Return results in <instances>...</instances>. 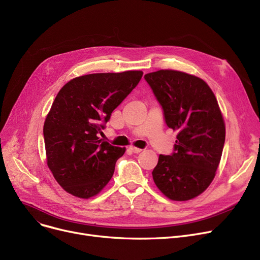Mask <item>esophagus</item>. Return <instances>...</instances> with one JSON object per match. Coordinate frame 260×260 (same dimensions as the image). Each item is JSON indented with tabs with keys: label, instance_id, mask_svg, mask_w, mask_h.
<instances>
[{
	"label": "esophagus",
	"instance_id": "34e87169",
	"mask_svg": "<svg viewBox=\"0 0 260 260\" xmlns=\"http://www.w3.org/2000/svg\"><path fill=\"white\" fill-rule=\"evenodd\" d=\"M129 151L132 152V153H134V154H139V153H141L142 152V149L141 148H138V147H134V146H129Z\"/></svg>",
	"mask_w": 260,
	"mask_h": 260
}]
</instances>
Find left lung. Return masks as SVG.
<instances>
[{"label":"left lung","instance_id":"8db88e82","mask_svg":"<svg viewBox=\"0 0 260 260\" xmlns=\"http://www.w3.org/2000/svg\"><path fill=\"white\" fill-rule=\"evenodd\" d=\"M144 79L162 106L167 125L178 131L173 154L159 156L154 182L172 200L193 199L209 187L221 159L225 125L219 105L196 76L161 70Z\"/></svg>","mask_w":260,"mask_h":260}]
</instances>
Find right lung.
I'll use <instances>...</instances> for the list:
<instances>
[{"mask_svg": "<svg viewBox=\"0 0 260 260\" xmlns=\"http://www.w3.org/2000/svg\"><path fill=\"white\" fill-rule=\"evenodd\" d=\"M142 75L141 71L85 75L67 82L58 92L43 135L47 166L67 193L88 199L112 179L125 147L113 146L98 134Z\"/></svg>", "mask_w": 260, "mask_h": 260, "instance_id": "1", "label": "right lung"}]
</instances>
